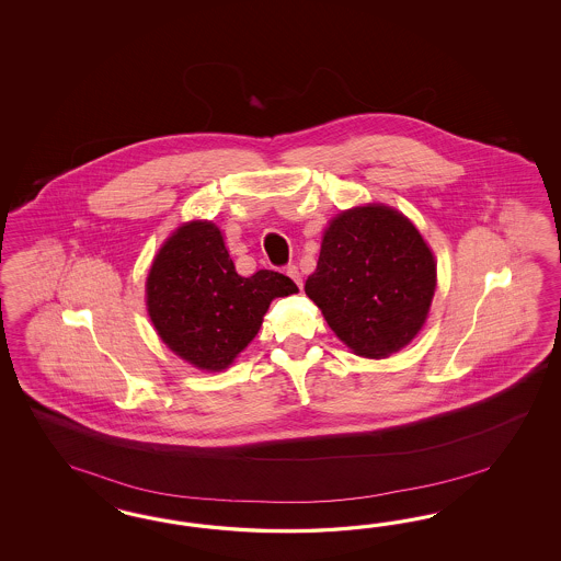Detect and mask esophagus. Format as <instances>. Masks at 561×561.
Here are the masks:
<instances>
[{"label":"esophagus","mask_w":561,"mask_h":561,"mask_svg":"<svg viewBox=\"0 0 561 561\" xmlns=\"http://www.w3.org/2000/svg\"><path fill=\"white\" fill-rule=\"evenodd\" d=\"M286 275H289V277L296 282V286H298V288L302 286V275H300L296 265H288V267H286Z\"/></svg>","instance_id":"34e87169"}]
</instances>
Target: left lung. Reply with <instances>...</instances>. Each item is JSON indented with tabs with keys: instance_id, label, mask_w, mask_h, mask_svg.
Wrapping results in <instances>:
<instances>
[{
	"instance_id": "8db88e82",
	"label": "left lung",
	"mask_w": 561,
	"mask_h": 561,
	"mask_svg": "<svg viewBox=\"0 0 561 561\" xmlns=\"http://www.w3.org/2000/svg\"><path fill=\"white\" fill-rule=\"evenodd\" d=\"M436 263L411 221L387 205L343 211L324 230L308 298L357 356L387 357L424 327Z\"/></svg>"
}]
</instances>
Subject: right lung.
<instances>
[{"label":"right lung","instance_id":"add662e5","mask_svg":"<svg viewBox=\"0 0 561 561\" xmlns=\"http://www.w3.org/2000/svg\"><path fill=\"white\" fill-rule=\"evenodd\" d=\"M272 270L242 277L211 221L181 226L153 259L148 312L176 356L202 370H224L253 341L270 302L296 294Z\"/></svg>","mask_w":561,"mask_h":561}]
</instances>
